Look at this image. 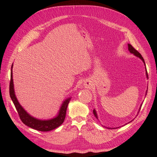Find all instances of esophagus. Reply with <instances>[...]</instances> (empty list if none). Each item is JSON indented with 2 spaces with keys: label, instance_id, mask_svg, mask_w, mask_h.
Wrapping results in <instances>:
<instances>
[{
  "label": "esophagus",
  "instance_id": "esophagus-1",
  "mask_svg": "<svg viewBox=\"0 0 157 157\" xmlns=\"http://www.w3.org/2000/svg\"><path fill=\"white\" fill-rule=\"evenodd\" d=\"M84 86L86 88H89L90 86V83H85L84 84Z\"/></svg>",
  "mask_w": 157,
  "mask_h": 157
}]
</instances>
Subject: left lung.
Returning <instances> with one entry per match:
<instances>
[{"label":"left lung","mask_w":157,"mask_h":157,"mask_svg":"<svg viewBox=\"0 0 157 157\" xmlns=\"http://www.w3.org/2000/svg\"><path fill=\"white\" fill-rule=\"evenodd\" d=\"M128 50L130 51V52L131 54H134V56H136V57H137V58H139L140 59H141V60H142V61H143L144 62V65H145V74H146V77H147V78H148V75H147V69H146V66H145V61H144V58H143V57L141 56V55L140 54V53H139L138 52H137L134 47H133L131 44H128ZM147 90H146V93H145V96H146V95H147ZM142 104L143 103H141V105H140V108H139V111H138V113L140 112V109H141V106H142ZM93 113H94V116L96 117V118H97V119H98V115H97V112H96V109H94L93 110ZM137 115H138V113H137ZM134 119H133L132 121H134ZM132 121H131L130 122H132ZM130 122H128V123H126V124H128V123H130ZM105 127V126H104ZM107 128H108V129H115V128H107V127H106Z\"/></svg>","instance_id":"left-lung-1"}]
</instances>
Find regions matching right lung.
I'll return each instance as SVG.
<instances>
[{
    "mask_svg": "<svg viewBox=\"0 0 157 157\" xmlns=\"http://www.w3.org/2000/svg\"><path fill=\"white\" fill-rule=\"evenodd\" d=\"M12 68H13V64L12 65V67H11L10 96L14 104V105L16 107V109L19 114V116H20V119L23 122V124H25L27 126L33 128V129L41 131V132H48L54 129H56V128H57L62 124L65 118L66 111H67L68 104L71 100V98H69L65 99L59 108L58 115H57L55 117L51 118V119L40 120L32 117L20 105V103H19L17 99L16 96L15 91H14V86H13Z\"/></svg>",
    "mask_w": 157,
    "mask_h": 157,
    "instance_id": "add662e5",
    "label": "right lung"
}]
</instances>
